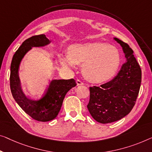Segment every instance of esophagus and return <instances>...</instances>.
<instances>
[{
  "label": "esophagus",
  "mask_w": 152,
  "mask_h": 152,
  "mask_svg": "<svg viewBox=\"0 0 152 152\" xmlns=\"http://www.w3.org/2000/svg\"><path fill=\"white\" fill-rule=\"evenodd\" d=\"M76 83H77V85H84V83L83 82L82 80H80V79H77V80H76Z\"/></svg>",
  "instance_id": "esophagus-1"
}]
</instances>
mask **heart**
Masks as SVG:
<instances>
[{
  "instance_id": "obj_1",
  "label": "heart",
  "mask_w": 152,
  "mask_h": 152,
  "mask_svg": "<svg viewBox=\"0 0 152 152\" xmlns=\"http://www.w3.org/2000/svg\"><path fill=\"white\" fill-rule=\"evenodd\" d=\"M63 65L73 67L83 65V73L88 80L104 82L116 74L121 63V55L116 47L102 42L74 44L69 48L68 55L61 56Z\"/></svg>"
}]
</instances>
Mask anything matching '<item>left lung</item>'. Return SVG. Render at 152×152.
Here are the masks:
<instances>
[{"mask_svg": "<svg viewBox=\"0 0 152 152\" xmlns=\"http://www.w3.org/2000/svg\"><path fill=\"white\" fill-rule=\"evenodd\" d=\"M114 39L123 48L126 62L113 80L100 87H89L88 110L101 124L112 123L126 116L134 107L141 83V69L132 49L121 40Z\"/></svg>", "mask_w": 152, "mask_h": 152, "instance_id": "8db88e82", "label": "left lung"}]
</instances>
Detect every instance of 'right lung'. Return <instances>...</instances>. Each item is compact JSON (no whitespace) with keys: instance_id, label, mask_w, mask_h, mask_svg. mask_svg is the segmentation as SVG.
Returning a JSON list of instances; mask_svg holds the SVG:
<instances>
[{"instance_id":"right-lung-1","label":"right lung","mask_w":152,"mask_h":152,"mask_svg":"<svg viewBox=\"0 0 152 152\" xmlns=\"http://www.w3.org/2000/svg\"><path fill=\"white\" fill-rule=\"evenodd\" d=\"M49 43V39L44 34L32 36L24 41L13 54L10 78L11 94L18 104L33 119L44 122L51 121L57 116L65 95L76 85L73 78L54 80L50 84L44 97L37 101L28 99L23 94L18 76V69L21 60L32 47L44 46Z\"/></svg>"}]
</instances>
